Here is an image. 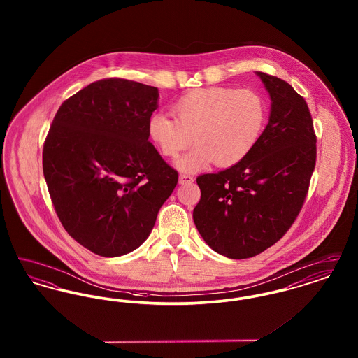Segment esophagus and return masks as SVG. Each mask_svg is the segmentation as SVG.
<instances>
[{"label":"esophagus","mask_w":358,"mask_h":358,"mask_svg":"<svg viewBox=\"0 0 358 358\" xmlns=\"http://www.w3.org/2000/svg\"><path fill=\"white\" fill-rule=\"evenodd\" d=\"M194 181V178L192 177V176H189V174H180V177H178V182L181 184V185H184V184H192Z\"/></svg>","instance_id":"obj_1"}]
</instances>
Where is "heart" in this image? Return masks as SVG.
<instances>
[{"mask_svg":"<svg viewBox=\"0 0 358 358\" xmlns=\"http://www.w3.org/2000/svg\"><path fill=\"white\" fill-rule=\"evenodd\" d=\"M174 120L154 114L148 120V136L168 158H177L190 145H197L177 161L182 171H196L213 161L219 168L241 162L263 133L267 108L251 90L234 87L199 88L171 106Z\"/></svg>","mask_w":358,"mask_h":358,"instance_id":"b5f03b06","label":"heart"}]
</instances>
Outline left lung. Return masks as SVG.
Instances as JSON below:
<instances>
[{"instance_id":"1","label":"left lung","mask_w":358,"mask_h":358,"mask_svg":"<svg viewBox=\"0 0 358 358\" xmlns=\"http://www.w3.org/2000/svg\"><path fill=\"white\" fill-rule=\"evenodd\" d=\"M271 111L254 150L216 174L197 177L201 199L193 220L205 243L229 259L257 255L282 238L299 215L317 158L307 103L291 85L256 72Z\"/></svg>"}]
</instances>
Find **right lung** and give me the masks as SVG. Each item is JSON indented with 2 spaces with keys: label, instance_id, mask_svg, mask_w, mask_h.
<instances>
[{
  "label": "right lung",
  "instance_id": "obj_1",
  "mask_svg": "<svg viewBox=\"0 0 358 358\" xmlns=\"http://www.w3.org/2000/svg\"><path fill=\"white\" fill-rule=\"evenodd\" d=\"M158 88L103 79L57 110L43 149V171L57 217L87 250L115 257L149 238L178 173L149 142Z\"/></svg>",
  "mask_w": 358,
  "mask_h": 358
}]
</instances>
